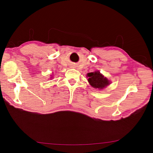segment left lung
<instances>
[{
  "label": "left lung",
  "mask_w": 153,
  "mask_h": 153,
  "mask_svg": "<svg viewBox=\"0 0 153 153\" xmlns=\"http://www.w3.org/2000/svg\"><path fill=\"white\" fill-rule=\"evenodd\" d=\"M89 77L88 81L92 87L95 88L102 89L109 84V81L105 77L100 74L99 71H95L87 74Z\"/></svg>",
  "instance_id": "obj_1"
}]
</instances>
